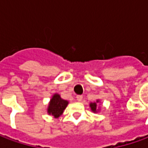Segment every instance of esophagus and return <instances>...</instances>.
I'll use <instances>...</instances> for the list:
<instances>
[{
    "label": "esophagus",
    "mask_w": 148,
    "mask_h": 148,
    "mask_svg": "<svg viewBox=\"0 0 148 148\" xmlns=\"http://www.w3.org/2000/svg\"><path fill=\"white\" fill-rule=\"evenodd\" d=\"M83 99L82 95H77V99L78 101H82Z\"/></svg>",
    "instance_id": "esophagus-1"
}]
</instances>
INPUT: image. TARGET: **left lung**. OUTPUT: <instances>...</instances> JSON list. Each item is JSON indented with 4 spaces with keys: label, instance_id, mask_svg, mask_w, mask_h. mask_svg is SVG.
Segmentation results:
<instances>
[{
    "label": "left lung",
    "instance_id": "left-lung-1",
    "mask_svg": "<svg viewBox=\"0 0 148 148\" xmlns=\"http://www.w3.org/2000/svg\"><path fill=\"white\" fill-rule=\"evenodd\" d=\"M99 102V100H97V103ZM90 108H91V110L93 111V112H96V106H97V105H96V103H90Z\"/></svg>",
    "mask_w": 148,
    "mask_h": 148
}]
</instances>
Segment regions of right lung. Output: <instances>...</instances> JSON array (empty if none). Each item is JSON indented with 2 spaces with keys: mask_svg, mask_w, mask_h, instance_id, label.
<instances>
[{
  "mask_svg": "<svg viewBox=\"0 0 148 148\" xmlns=\"http://www.w3.org/2000/svg\"><path fill=\"white\" fill-rule=\"evenodd\" d=\"M67 105L68 102L66 100L62 99L59 95L55 94L50 100L48 113L53 115L55 118H58L63 113Z\"/></svg>",
  "mask_w": 148,
  "mask_h": 148,
  "instance_id": "right-lung-1",
  "label": "right lung"
}]
</instances>
